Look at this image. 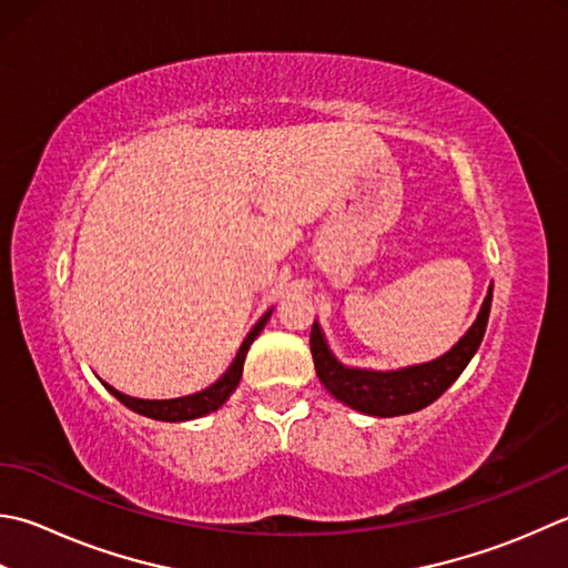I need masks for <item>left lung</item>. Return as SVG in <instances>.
Segmentation results:
<instances>
[{
  "mask_svg": "<svg viewBox=\"0 0 568 568\" xmlns=\"http://www.w3.org/2000/svg\"><path fill=\"white\" fill-rule=\"evenodd\" d=\"M490 305L493 287L485 297L475 325L465 332V337L455 344L448 354H443L436 362L408 366V369L398 372L349 369V366L339 364L332 357L325 337H322L315 322L313 332H310V352H313L315 359V372L320 376V382L325 384L327 392L335 396L337 402L357 408L362 414L382 418L414 414V410H420L436 402V398L458 379L465 366H468L473 354L480 347V342L485 337Z\"/></svg>",
  "mask_w": 568,
  "mask_h": 568,
  "instance_id": "1",
  "label": "left lung"
}]
</instances>
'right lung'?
<instances>
[{"label": "right lung", "instance_id": "right-lung-1", "mask_svg": "<svg viewBox=\"0 0 568 568\" xmlns=\"http://www.w3.org/2000/svg\"><path fill=\"white\" fill-rule=\"evenodd\" d=\"M271 313H265L258 325H255L248 337L243 339L241 349L236 354V359H233V364L226 369V374L221 376V379L216 384H211L209 388H204V392L199 394H192V396H182V398H170V402H144V398H132V396H125L120 394L118 388L103 384L110 394H113L120 404H125L130 410H135V414H142L148 418H154V420H189V418H199V416H206L211 414V410H216L219 406H224L226 398L236 392V386L241 382V374H243V362H246V354H248V347L253 344V339L261 335V329L265 327V322H268Z\"/></svg>", "mask_w": 568, "mask_h": 568}]
</instances>
